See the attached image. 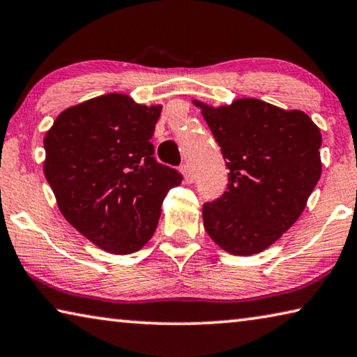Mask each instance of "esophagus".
Wrapping results in <instances>:
<instances>
[{
  "label": "esophagus",
  "instance_id": "34e87169",
  "mask_svg": "<svg viewBox=\"0 0 357 357\" xmlns=\"http://www.w3.org/2000/svg\"><path fill=\"white\" fill-rule=\"evenodd\" d=\"M181 173L184 174V179H185V183H193V173H192V170H190V167L187 165V164H184V165H181Z\"/></svg>",
  "mask_w": 357,
  "mask_h": 357
}]
</instances>
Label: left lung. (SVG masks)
<instances>
[{
    "label": "left lung",
    "mask_w": 357,
    "mask_h": 357,
    "mask_svg": "<svg viewBox=\"0 0 357 357\" xmlns=\"http://www.w3.org/2000/svg\"><path fill=\"white\" fill-rule=\"evenodd\" d=\"M193 104L229 170L223 195L203 204L204 229L231 255L263 252L299 219L321 176L319 129L304 112L258 99Z\"/></svg>",
    "instance_id": "obj_1"
}]
</instances>
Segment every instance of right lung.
Here are the masks:
<instances>
[{"label":"right lung","instance_id":"right-lung-1","mask_svg":"<svg viewBox=\"0 0 357 357\" xmlns=\"http://www.w3.org/2000/svg\"><path fill=\"white\" fill-rule=\"evenodd\" d=\"M162 105L112 93L66 108L45 134L44 173L77 231L116 255L153 238L160 206L183 174L155 160L151 137Z\"/></svg>","mask_w":357,"mask_h":357}]
</instances>
